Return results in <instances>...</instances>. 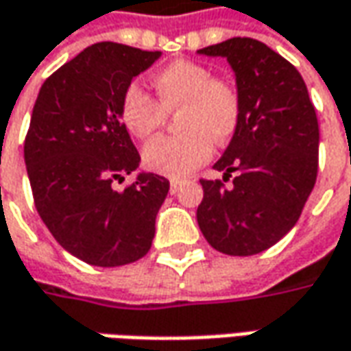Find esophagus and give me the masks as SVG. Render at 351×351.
Segmentation results:
<instances>
[{
	"mask_svg": "<svg viewBox=\"0 0 351 351\" xmlns=\"http://www.w3.org/2000/svg\"><path fill=\"white\" fill-rule=\"evenodd\" d=\"M180 184H182L180 180L173 178V180H171V194H176V192H178V188H180Z\"/></svg>",
	"mask_w": 351,
	"mask_h": 351,
	"instance_id": "34e87169",
	"label": "esophagus"
}]
</instances>
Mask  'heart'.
Masks as SVG:
<instances>
[{
    "label": "heart",
    "instance_id": "b5f03b06",
    "mask_svg": "<svg viewBox=\"0 0 351 351\" xmlns=\"http://www.w3.org/2000/svg\"><path fill=\"white\" fill-rule=\"evenodd\" d=\"M159 103L138 83L128 87L120 101V118L138 139L153 136L167 112H176L180 134L153 139L141 153L152 173L180 178L204 165L213 152V141L225 143L235 136L243 101L235 83L213 77L212 69L196 62L176 60L153 75Z\"/></svg>",
    "mask_w": 351,
    "mask_h": 351
}]
</instances>
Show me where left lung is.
Segmentation results:
<instances>
[{"instance_id": "left-lung-1", "label": "left lung", "mask_w": 351, "mask_h": 351, "mask_svg": "<svg viewBox=\"0 0 351 351\" xmlns=\"http://www.w3.org/2000/svg\"><path fill=\"white\" fill-rule=\"evenodd\" d=\"M225 58L243 112L235 136L213 165L223 180H199L202 235L229 256H252L285 237L313 192L319 171V122L295 67L254 38H229L198 50Z\"/></svg>"}]
</instances>
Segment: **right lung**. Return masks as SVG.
I'll list each match as a JSON object with an SVG mask.
<instances>
[{
    "instance_id": "add662e5",
    "label": "right lung",
    "mask_w": 351,
    "mask_h": 351,
    "mask_svg": "<svg viewBox=\"0 0 351 351\" xmlns=\"http://www.w3.org/2000/svg\"><path fill=\"white\" fill-rule=\"evenodd\" d=\"M161 52L126 44L85 48L44 81L25 139L34 206L54 239L79 260L114 268L149 252L169 180L138 173L139 153L120 118L132 79Z\"/></svg>"
}]
</instances>
